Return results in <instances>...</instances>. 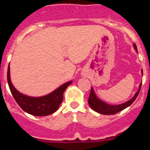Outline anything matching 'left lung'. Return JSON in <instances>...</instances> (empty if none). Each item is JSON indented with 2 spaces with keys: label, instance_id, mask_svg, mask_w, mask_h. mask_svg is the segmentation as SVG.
I'll list each match as a JSON object with an SVG mask.
<instances>
[{
  "label": "left lung",
  "instance_id": "1",
  "mask_svg": "<svg viewBox=\"0 0 150 150\" xmlns=\"http://www.w3.org/2000/svg\"><path fill=\"white\" fill-rule=\"evenodd\" d=\"M134 48H135L136 51H137V47L135 43H134ZM142 75H143V71L142 70ZM141 87H142V83H140L139 88L138 91L135 93V95H134V97H133L132 99L127 101L125 103L117 104V105H111V104L106 103V102H104L103 101L101 100V99H99V98L96 96V95L95 94L93 88H91V89L90 96H89L88 102V104L91 107V108L93 110H94L95 112H96L100 113V114L102 115H115L116 114V113L123 110L124 109H125L126 107H129V106L135 101V99H137Z\"/></svg>",
  "mask_w": 150,
  "mask_h": 150
}]
</instances>
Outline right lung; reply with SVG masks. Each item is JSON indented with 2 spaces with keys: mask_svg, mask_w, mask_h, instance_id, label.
<instances>
[{
  "mask_svg": "<svg viewBox=\"0 0 150 150\" xmlns=\"http://www.w3.org/2000/svg\"><path fill=\"white\" fill-rule=\"evenodd\" d=\"M7 81L9 88L16 103L25 112L34 116H46L55 112L62 102L63 94L67 88L72 83L70 81L51 93L40 97H32L18 91L11 81L10 67L7 71Z\"/></svg>",
  "mask_w": 150,
  "mask_h": 150,
  "instance_id": "right-lung-1",
  "label": "right lung"
}]
</instances>
